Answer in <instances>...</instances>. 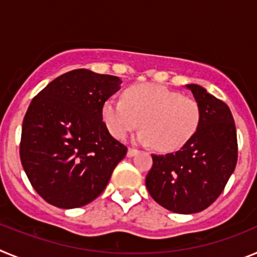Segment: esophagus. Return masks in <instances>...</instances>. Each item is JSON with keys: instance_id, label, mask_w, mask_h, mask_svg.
Here are the masks:
<instances>
[{"instance_id": "obj_1", "label": "esophagus", "mask_w": 257, "mask_h": 257, "mask_svg": "<svg viewBox=\"0 0 257 257\" xmlns=\"http://www.w3.org/2000/svg\"><path fill=\"white\" fill-rule=\"evenodd\" d=\"M139 153V151L135 148H128V151H127V157H134L136 156V154Z\"/></svg>"}]
</instances>
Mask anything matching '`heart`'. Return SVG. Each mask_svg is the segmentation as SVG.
I'll list each match as a JSON object with an SVG mask.
<instances>
[{"mask_svg":"<svg viewBox=\"0 0 257 257\" xmlns=\"http://www.w3.org/2000/svg\"><path fill=\"white\" fill-rule=\"evenodd\" d=\"M103 118L115 139L126 138L140 126L136 142L171 152L190 140L201 121L196 99L161 85H135L123 92V100L109 97L103 105Z\"/></svg>","mask_w":257,"mask_h":257,"instance_id":"heart-1","label":"heart"}]
</instances>
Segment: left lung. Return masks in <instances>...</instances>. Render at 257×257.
<instances>
[{"instance_id": "8db88e82", "label": "left lung", "mask_w": 257, "mask_h": 257, "mask_svg": "<svg viewBox=\"0 0 257 257\" xmlns=\"http://www.w3.org/2000/svg\"><path fill=\"white\" fill-rule=\"evenodd\" d=\"M201 108L196 134L175 153L152 154L145 178L152 198L176 213L201 212L219 198L238 160L235 123L224 101L198 85H187Z\"/></svg>"}]
</instances>
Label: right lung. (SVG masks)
<instances>
[{
    "instance_id": "1",
    "label": "right lung",
    "mask_w": 257,
    "mask_h": 257,
    "mask_svg": "<svg viewBox=\"0 0 257 257\" xmlns=\"http://www.w3.org/2000/svg\"><path fill=\"white\" fill-rule=\"evenodd\" d=\"M115 76L74 69L38 92L22 127L20 161L32 187L59 208L100 196L127 153L103 122V105L121 87Z\"/></svg>"
}]
</instances>
